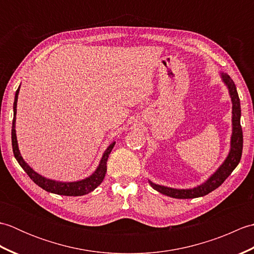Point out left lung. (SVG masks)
<instances>
[{
  "instance_id": "obj_1",
  "label": "left lung",
  "mask_w": 254,
  "mask_h": 254,
  "mask_svg": "<svg viewBox=\"0 0 254 254\" xmlns=\"http://www.w3.org/2000/svg\"><path fill=\"white\" fill-rule=\"evenodd\" d=\"M220 76H222V80L224 84L227 86L229 96L231 98V104H233V119H231V122H233V133H231L230 149L228 156L224 160V163L218 167V169L215 171L206 181L195 188L174 189L156 185V183L148 180L150 187H152L154 190L160 192L161 194H165L167 196L175 198H195L199 196H204L222 185V183L230 176V174L234 171L236 167L238 166L242 155V146H244V135H242V128L240 124V99L238 93H237V88L234 80L230 78L229 75L226 73H220Z\"/></svg>"
}]
</instances>
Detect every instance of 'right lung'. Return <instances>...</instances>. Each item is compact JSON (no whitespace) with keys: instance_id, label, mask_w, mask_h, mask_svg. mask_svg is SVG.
I'll return each mask as SVG.
<instances>
[{"instance_id":"obj_1","label":"right lung","mask_w":254,"mask_h":254,"mask_svg":"<svg viewBox=\"0 0 254 254\" xmlns=\"http://www.w3.org/2000/svg\"><path fill=\"white\" fill-rule=\"evenodd\" d=\"M19 88L20 86L18 87V89L16 90L14 107H13L14 118H13V126H12V145H13V152H14L15 158L18 161V164L20 165L21 168L25 170L26 174L29 176L30 179L34 181L37 186H39L40 188H42L44 190L48 192L59 194V195L80 196V195H85V194H87L91 191H94L95 189L102 182V180H104L105 175L107 172V160H108V157H109L113 146H115L116 142H112L109 146L107 147V149L105 150V153L100 159L98 167H97V169L94 171V174H91L89 177L85 178L83 180L74 181V182H62V181L48 179V178H45L41 175L37 174L35 170H32V168H30V166L26 163L24 158L21 157L19 148H18L17 137H16L15 123H16V111H17L16 108H17V98L19 94Z\"/></svg>"}]
</instances>
